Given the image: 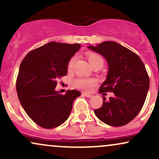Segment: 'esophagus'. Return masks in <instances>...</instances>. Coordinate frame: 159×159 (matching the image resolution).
I'll list each match as a JSON object with an SVG mask.
<instances>
[{
    "instance_id": "34e87169",
    "label": "esophagus",
    "mask_w": 159,
    "mask_h": 159,
    "mask_svg": "<svg viewBox=\"0 0 159 159\" xmlns=\"http://www.w3.org/2000/svg\"><path fill=\"white\" fill-rule=\"evenodd\" d=\"M82 95H83V96H86V97H87V98H91L92 97V95L91 94H88V93H82Z\"/></svg>"
}]
</instances>
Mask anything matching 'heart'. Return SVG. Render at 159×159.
Listing matches in <instances>:
<instances>
[{"mask_svg": "<svg viewBox=\"0 0 159 159\" xmlns=\"http://www.w3.org/2000/svg\"><path fill=\"white\" fill-rule=\"evenodd\" d=\"M87 57L89 62L93 67L96 66H102L104 64V59L100 54L93 52H89L87 54ZM75 62V57H72L68 62L67 69L68 70H71L73 67V65ZM96 81L95 78H87L84 77H80L74 80L73 84L76 88L84 91H90L94 85H96Z\"/></svg>", "mask_w": 159, "mask_h": 159, "instance_id": "heart-1", "label": "heart"}]
</instances>
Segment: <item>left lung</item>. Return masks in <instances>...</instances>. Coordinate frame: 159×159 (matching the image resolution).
<instances>
[{
  "label": "left lung",
  "instance_id": "1",
  "mask_svg": "<svg viewBox=\"0 0 159 159\" xmlns=\"http://www.w3.org/2000/svg\"><path fill=\"white\" fill-rule=\"evenodd\" d=\"M88 48L102 54L108 63L106 80L99 93L112 92L114 97L103 98L96 116L111 126H122L131 122L143 107L149 87V78L139 56L116 42L105 41Z\"/></svg>",
  "mask_w": 159,
  "mask_h": 159
}]
</instances>
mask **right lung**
<instances>
[{
  "instance_id": "add662e5",
  "label": "right lung",
  "mask_w": 159,
  "mask_h": 159,
  "mask_svg": "<svg viewBox=\"0 0 159 159\" xmlns=\"http://www.w3.org/2000/svg\"><path fill=\"white\" fill-rule=\"evenodd\" d=\"M80 44L50 42L25 56L16 80L18 97L26 114L44 129H54L68 119L77 90L55 91L57 80L66 75L67 64Z\"/></svg>"
}]
</instances>
